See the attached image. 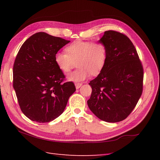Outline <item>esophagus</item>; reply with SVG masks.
<instances>
[{"instance_id":"1","label":"esophagus","mask_w":160,"mask_h":160,"mask_svg":"<svg viewBox=\"0 0 160 160\" xmlns=\"http://www.w3.org/2000/svg\"><path fill=\"white\" fill-rule=\"evenodd\" d=\"M81 86H82V83H75V87H76L77 89H79Z\"/></svg>"}]
</instances>
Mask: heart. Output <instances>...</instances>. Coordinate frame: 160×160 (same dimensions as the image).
Instances as JSON below:
<instances>
[{
  "label": "heart",
  "mask_w": 160,
  "mask_h": 160,
  "mask_svg": "<svg viewBox=\"0 0 160 160\" xmlns=\"http://www.w3.org/2000/svg\"><path fill=\"white\" fill-rule=\"evenodd\" d=\"M66 53L57 52L54 62L62 72L68 74L76 66L78 69L68 77L70 81H82L91 74L97 76L102 72L107 61L106 45L99 41L78 40L65 48Z\"/></svg>",
  "instance_id": "obj_1"
}]
</instances>
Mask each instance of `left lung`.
Here are the masks:
<instances>
[{
    "mask_svg": "<svg viewBox=\"0 0 160 160\" xmlns=\"http://www.w3.org/2000/svg\"><path fill=\"white\" fill-rule=\"evenodd\" d=\"M99 42L106 45L107 61L89 83L92 90L88 106L103 121L119 122L131 113L142 95L144 70L134 45L125 34L106 31Z\"/></svg>",
    "mask_w": 160,
    "mask_h": 160,
    "instance_id": "obj_1",
    "label": "left lung"
}]
</instances>
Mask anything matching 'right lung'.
I'll return each mask as SVG.
<instances>
[{
    "mask_svg": "<svg viewBox=\"0 0 160 160\" xmlns=\"http://www.w3.org/2000/svg\"><path fill=\"white\" fill-rule=\"evenodd\" d=\"M70 41L37 32L26 40L16 55L13 68V87L21 111L38 123L53 121L66 108L76 91L72 81L54 62V56Z\"/></svg>",
    "mask_w": 160,
    "mask_h": 160,
    "instance_id": "1",
    "label": "right lung"
}]
</instances>
